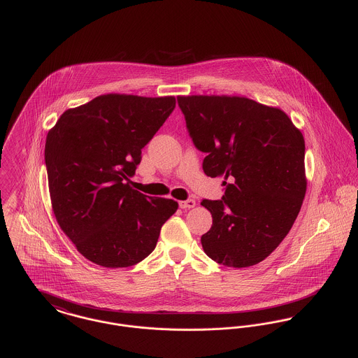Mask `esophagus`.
<instances>
[{"mask_svg": "<svg viewBox=\"0 0 358 358\" xmlns=\"http://www.w3.org/2000/svg\"><path fill=\"white\" fill-rule=\"evenodd\" d=\"M179 206L182 209H190V208H194L196 206V201L194 200H186V201H180Z\"/></svg>", "mask_w": 358, "mask_h": 358, "instance_id": "34e87169", "label": "esophagus"}]
</instances>
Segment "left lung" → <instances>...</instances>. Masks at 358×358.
<instances>
[{"instance_id":"1","label":"left lung","mask_w":358,"mask_h":358,"mask_svg":"<svg viewBox=\"0 0 358 358\" xmlns=\"http://www.w3.org/2000/svg\"><path fill=\"white\" fill-rule=\"evenodd\" d=\"M205 175L224 178L222 200H203L212 227L204 252L227 267H250L289 233L306 194L305 139L289 117L240 96H178Z\"/></svg>"}]
</instances>
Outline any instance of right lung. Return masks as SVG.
I'll use <instances>...</instances> for the list:
<instances>
[{
    "mask_svg": "<svg viewBox=\"0 0 358 358\" xmlns=\"http://www.w3.org/2000/svg\"><path fill=\"white\" fill-rule=\"evenodd\" d=\"M176 101L107 94L66 110L48 132L52 208L78 252L103 267L150 255L178 203L132 189L129 178Z\"/></svg>",
    "mask_w": 358,
    "mask_h": 358,
    "instance_id": "right-lung-1",
    "label": "right lung"
}]
</instances>
